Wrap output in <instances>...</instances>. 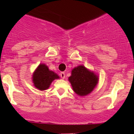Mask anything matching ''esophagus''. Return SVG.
Here are the masks:
<instances>
[{"label":"esophagus","mask_w":134,"mask_h":134,"mask_svg":"<svg viewBox=\"0 0 134 134\" xmlns=\"http://www.w3.org/2000/svg\"><path fill=\"white\" fill-rule=\"evenodd\" d=\"M60 77L63 79L65 78V73L64 72H60Z\"/></svg>","instance_id":"obj_1"}]
</instances>
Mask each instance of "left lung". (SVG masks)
Returning <instances> with one entry per match:
<instances>
[{"label":"left lung","mask_w":134,"mask_h":134,"mask_svg":"<svg viewBox=\"0 0 134 134\" xmlns=\"http://www.w3.org/2000/svg\"><path fill=\"white\" fill-rule=\"evenodd\" d=\"M68 80L73 91L79 96H86L94 90L99 81V77L82 65L75 67L71 72Z\"/></svg>","instance_id":"left-lung-1"}]
</instances>
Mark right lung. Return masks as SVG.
<instances>
[{
    "label": "right lung",
    "mask_w": 134,
    "mask_h": 134,
    "mask_svg": "<svg viewBox=\"0 0 134 134\" xmlns=\"http://www.w3.org/2000/svg\"><path fill=\"white\" fill-rule=\"evenodd\" d=\"M32 79L34 86L37 89L44 91L49 88L55 79H58L60 77L54 72L49 70L46 64H41L33 74Z\"/></svg>",
    "instance_id": "right-lung-1"
}]
</instances>
